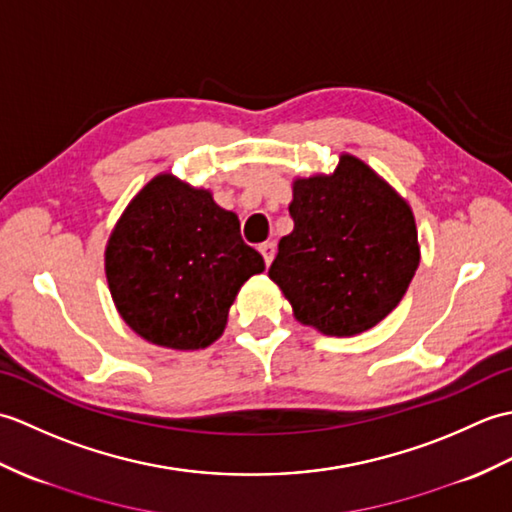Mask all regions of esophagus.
Returning a JSON list of instances; mask_svg holds the SVG:
<instances>
[{
	"mask_svg": "<svg viewBox=\"0 0 512 512\" xmlns=\"http://www.w3.org/2000/svg\"><path fill=\"white\" fill-rule=\"evenodd\" d=\"M259 253H262L266 266H270V262H273V257H275V244L273 242H264L262 246H259Z\"/></svg>",
	"mask_w": 512,
	"mask_h": 512,
	"instance_id": "34e87169",
	"label": "esophagus"
}]
</instances>
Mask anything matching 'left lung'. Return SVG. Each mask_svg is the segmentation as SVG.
I'll list each match as a JSON object with an SVG mask.
<instances>
[{"label": "left lung", "mask_w": 512, "mask_h": 512, "mask_svg": "<svg viewBox=\"0 0 512 512\" xmlns=\"http://www.w3.org/2000/svg\"><path fill=\"white\" fill-rule=\"evenodd\" d=\"M288 211L295 228L279 239L268 277L295 319L325 336L372 330L420 264L409 202L361 158L341 154L332 173L295 178Z\"/></svg>", "instance_id": "left-lung-1"}]
</instances>
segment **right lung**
Wrapping results in <instances>:
<instances>
[{
	"label": "right lung",
	"instance_id": "add662e5",
	"mask_svg": "<svg viewBox=\"0 0 512 512\" xmlns=\"http://www.w3.org/2000/svg\"><path fill=\"white\" fill-rule=\"evenodd\" d=\"M264 268L239 235L237 215L173 173H158L134 195L105 246L121 319L145 341L182 352L220 339L239 288Z\"/></svg>",
	"mask_w": 512,
	"mask_h": 512
}]
</instances>
